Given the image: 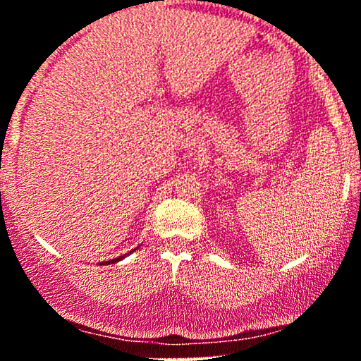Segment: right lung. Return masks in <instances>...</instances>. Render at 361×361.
<instances>
[{
  "label": "right lung",
  "instance_id": "add662e5",
  "mask_svg": "<svg viewBox=\"0 0 361 361\" xmlns=\"http://www.w3.org/2000/svg\"><path fill=\"white\" fill-rule=\"evenodd\" d=\"M122 258H123V256H118V258L109 259V261H106V264H111V263H117V261H120V259H122Z\"/></svg>",
  "mask_w": 361,
  "mask_h": 361
}]
</instances>
